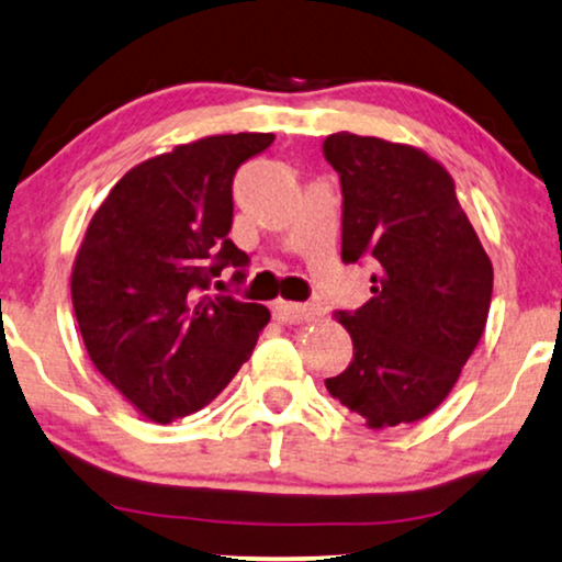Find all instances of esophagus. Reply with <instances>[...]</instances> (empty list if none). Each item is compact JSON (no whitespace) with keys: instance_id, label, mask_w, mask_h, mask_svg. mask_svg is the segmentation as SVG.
Masks as SVG:
<instances>
[{"instance_id":"obj_1","label":"esophagus","mask_w":562,"mask_h":562,"mask_svg":"<svg viewBox=\"0 0 562 562\" xmlns=\"http://www.w3.org/2000/svg\"><path fill=\"white\" fill-rule=\"evenodd\" d=\"M273 310H276V315L286 323H307L317 317V310L313 307V304H296V302L279 300V302H273Z\"/></svg>"}]
</instances>
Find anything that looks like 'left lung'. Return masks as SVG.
<instances>
[{"instance_id": "1", "label": "left lung", "mask_w": 562, "mask_h": 562, "mask_svg": "<svg viewBox=\"0 0 562 562\" xmlns=\"http://www.w3.org/2000/svg\"><path fill=\"white\" fill-rule=\"evenodd\" d=\"M323 154L341 177V258L375 270L372 300L338 313L355 357L325 387L370 429L419 422L448 398L480 344L493 262L453 177L422 148L336 133Z\"/></svg>"}]
</instances>
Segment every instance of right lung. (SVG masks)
<instances>
[{
	"instance_id": "obj_1",
	"label": "right lung",
	"mask_w": 562,
	"mask_h": 562,
	"mask_svg": "<svg viewBox=\"0 0 562 562\" xmlns=\"http://www.w3.org/2000/svg\"><path fill=\"white\" fill-rule=\"evenodd\" d=\"M273 137H200L133 166L80 241L69 289L90 362L158 425L211 404L270 321L207 286L226 266L245 279L249 258L228 239L232 182Z\"/></svg>"
}]
</instances>
